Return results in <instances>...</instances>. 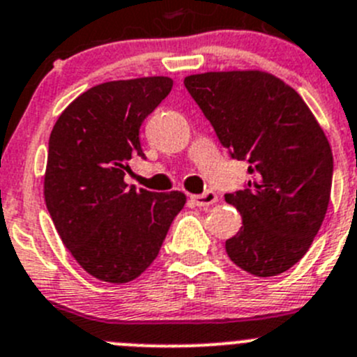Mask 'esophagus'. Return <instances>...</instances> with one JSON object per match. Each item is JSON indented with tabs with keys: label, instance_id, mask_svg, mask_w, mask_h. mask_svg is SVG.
Segmentation results:
<instances>
[{
	"label": "esophagus",
	"instance_id": "obj_1",
	"mask_svg": "<svg viewBox=\"0 0 357 357\" xmlns=\"http://www.w3.org/2000/svg\"><path fill=\"white\" fill-rule=\"evenodd\" d=\"M192 202H194L195 206H199V208H208V206L215 204L216 201H218V197H216L215 192H211V190H208V192H204V194L201 195H192Z\"/></svg>",
	"mask_w": 357,
	"mask_h": 357
}]
</instances>
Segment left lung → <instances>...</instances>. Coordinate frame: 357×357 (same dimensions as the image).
<instances>
[{
  "mask_svg": "<svg viewBox=\"0 0 357 357\" xmlns=\"http://www.w3.org/2000/svg\"><path fill=\"white\" fill-rule=\"evenodd\" d=\"M185 88L232 158L248 162L245 188L225 194L243 218L227 255L250 275L287 271L328 211L333 153L324 130L298 91L268 72L195 73Z\"/></svg>",
  "mask_w": 357,
  "mask_h": 357,
  "instance_id": "obj_1",
  "label": "left lung"
}]
</instances>
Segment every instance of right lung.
<instances>
[{"mask_svg": "<svg viewBox=\"0 0 357 357\" xmlns=\"http://www.w3.org/2000/svg\"><path fill=\"white\" fill-rule=\"evenodd\" d=\"M172 79L93 86L61 112L49 137L43 195L63 245L84 271L109 284L137 278L156 259L183 192L156 194L125 183L139 130L171 93Z\"/></svg>", "mask_w": 357, "mask_h": 357, "instance_id": "add662e5", "label": "right lung"}]
</instances>
